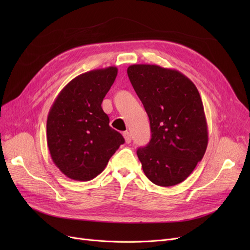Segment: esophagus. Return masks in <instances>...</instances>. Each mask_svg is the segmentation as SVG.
<instances>
[{
  "label": "esophagus",
  "mask_w": 250,
  "mask_h": 250,
  "mask_svg": "<svg viewBox=\"0 0 250 250\" xmlns=\"http://www.w3.org/2000/svg\"><path fill=\"white\" fill-rule=\"evenodd\" d=\"M123 137H124L125 142H126L127 144H129V143L131 142V134H130V132H129V131H125V132H123Z\"/></svg>",
  "instance_id": "34e87169"
}]
</instances>
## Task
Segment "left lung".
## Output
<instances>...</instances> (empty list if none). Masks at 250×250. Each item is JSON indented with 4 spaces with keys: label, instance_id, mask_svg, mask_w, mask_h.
Here are the masks:
<instances>
[{
    "label": "left lung",
    "instance_id": "left-lung-1",
    "mask_svg": "<svg viewBox=\"0 0 250 250\" xmlns=\"http://www.w3.org/2000/svg\"><path fill=\"white\" fill-rule=\"evenodd\" d=\"M127 74L152 133L148 145L137 151L144 173L160 187L183 183L208 147V123L197 87L179 71L156 64H132Z\"/></svg>",
    "mask_w": 250,
    "mask_h": 250
}]
</instances>
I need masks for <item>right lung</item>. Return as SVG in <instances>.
<instances>
[{
	"mask_svg": "<svg viewBox=\"0 0 250 250\" xmlns=\"http://www.w3.org/2000/svg\"><path fill=\"white\" fill-rule=\"evenodd\" d=\"M118 74L116 66L75 77L50 108L47 143L52 161L66 177L88 181L105 169L124 138L101 107Z\"/></svg>",
	"mask_w": 250,
	"mask_h": 250,
	"instance_id": "1",
	"label": "right lung"
}]
</instances>
